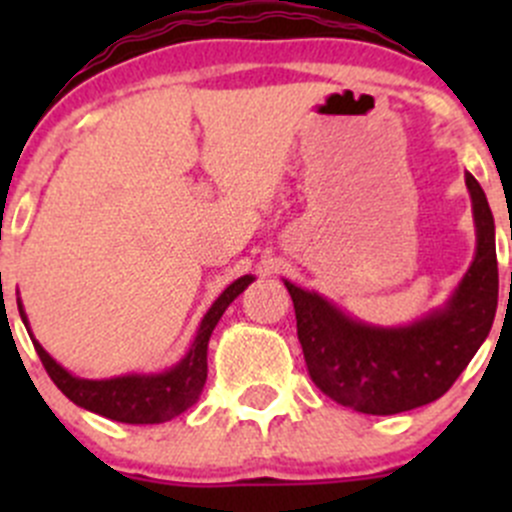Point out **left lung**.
I'll return each mask as SVG.
<instances>
[{
    "label": "left lung",
    "instance_id": "8db88e82",
    "mask_svg": "<svg viewBox=\"0 0 512 512\" xmlns=\"http://www.w3.org/2000/svg\"><path fill=\"white\" fill-rule=\"evenodd\" d=\"M476 257L441 309L406 327H374L352 319L322 294L285 280L297 337L314 384L361 414L391 416L441 399L493 327L498 309L495 223L471 173Z\"/></svg>",
    "mask_w": 512,
    "mask_h": 512
}]
</instances>
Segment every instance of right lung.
<instances>
[{"label":"right lung","instance_id":"add662e5","mask_svg":"<svg viewBox=\"0 0 512 512\" xmlns=\"http://www.w3.org/2000/svg\"><path fill=\"white\" fill-rule=\"evenodd\" d=\"M255 280L252 275L240 277L232 282L230 287L220 294L208 309V314L200 322L198 334H195L193 344H190L188 354L173 366V369L163 371V374H128L116 376V379H79V376L69 374L61 364H56L49 354L44 352L39 342L32 337L36 354H39L41 364H44L46 374L51 376L61 394L66 399L74 401L76 406L86 411H94L98 416H106L111 421L121 423H163L170 418L180 416L188 411L190 406L198 401L200 391H203L205 379H208V342L213 334L215 324L220 322L223 312L230 307L232 299L242 292L250 282ZM19 314L22 322L27 324V314H24L22 299H17Z\"/></svg>","mask_w":512,"mask_h":512}]
</instances>
